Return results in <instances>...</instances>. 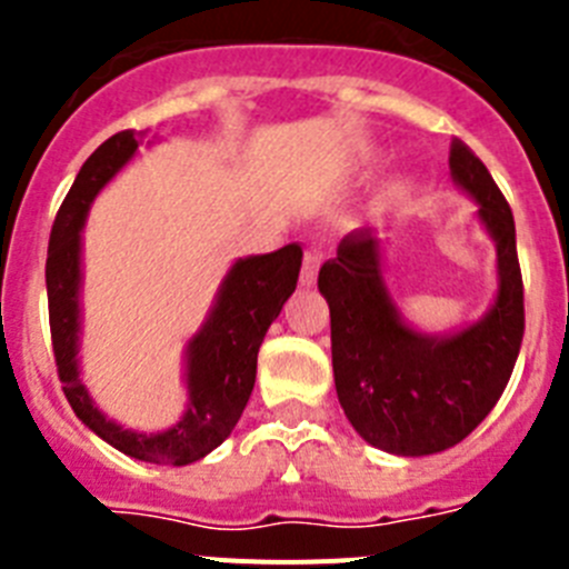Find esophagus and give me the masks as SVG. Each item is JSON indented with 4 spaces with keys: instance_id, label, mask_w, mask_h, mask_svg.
Returning a JSON list of instances; mask_svg holds the SVG:
<instances>
[{
    "instance_id": "esophagus-1",
    "label": "esophagus",
    "mask_w": 569,
    "mask_h": 569,
    "mask_svg": "<svg viewBox=\"0 0 569 569\" xmlns=\"http://www.w3.org/2000/svg\"><path fill=\"white\" fill-rule=\"evenodd\" d=\"M319 261H321L319 248L305 250V264H301V284H305V288L316 284V276H319Z\"/></svg>"
}]
</instances>
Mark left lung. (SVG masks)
Instances as JSON below:
<instances>
[{
	"instance_id": "1",
	"label": "left lung",
	"mask_w": 569,
	"mask_h": 569,
	"mask_svg": "<svg viewBox=\"0 0 569 569\" xmlns=\"http://www.w3.org/2000/svg\"><path fill=\"white\" fill-rule=\"evenodd\" d=\"M450 170L481 204V222L499 244V299L479 325L450 339L405 328L381 284L379 241L367 228L350 230L319 270L330 305L336 393L356 433L387 453L430 456L467 439L505 393L525 339L510 204L461 139L450 144Z\"/></svg>"
}]
</instances>
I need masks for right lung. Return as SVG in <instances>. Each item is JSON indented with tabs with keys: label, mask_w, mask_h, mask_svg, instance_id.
I'll return each mask as SVG.
<instances>
[{
	"label": "right lung",
	"mask_w": 569,
	"mask_h": 569,
	"mask_svg": "<svg viewBox=\"0 0 569 569\" xmlns=\"http://www.w3.org/2000/svg\"><path fill=\"white\" fill-rule=\"evenodd\" d=\"M139 148L136 130H119L90 153L59 208L48 241L44 281L53 359L64 399L73 413L124 456L150 465L182 467L199 461L222 445L241 419L256 385V356L281 305L296 290L301 244H284L276 253L236 261L202 333L188 353V413L164 433H133L104 419L79 381V230L88 204L110 176Z\"/></svg>",
	"instance_id": "add662e5"
}]
</instances>
